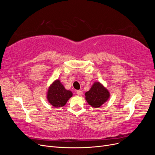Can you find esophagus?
Returning a JSON list of instances; mask_svg holds the SVG:
<instances>
[{
  "label": "esophagus",
  "instance_id": "esophagus-1",
  "mask_svg": "<svg viewBox=\"0 0 155 155\" xmlns=\"http://www.w3.org/2000/svg\"><path fill=\"white\" fill-rule=\"evenodd\" d=\"M76 93H77V94L78 95V96H81L82 94H83V92L81 91H78L77 92H76Z\"/></svg>",
  "mask_w": 155,
  "mask_h": 155
}]
</instances>
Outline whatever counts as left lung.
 Instances as JSON below:
<instances>
[{
	"label": "left lung",
	"instance_id": "8db88e82",
	"mask_svg": "<svg viewBox=\"0 0 155 155\" xmlns=\"http://www.w3.org/2000/svg\"><path fill=\"white\" fill-rule=\"evenodd\" d=\"M88 104L94 108H99L110 97L109 91L100 82H95L85 94Z\"/></svg>",
	"mask_w": 155,
	"mask_h": 155
}]
</instances>
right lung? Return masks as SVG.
I'll return each mask as SVG.
<instances>
[{
  "label": "right lung",
  "instance_id": "1",
  "mask_svg": "<svg viewBox=\"0 0 155 155\" xmlns=\"http://www.w3.org/2000/svg\"><path fill=\"white\" fill-rule=\"evenodd\" d=\"M72 95V92L67 90L59 79H58L48 87L46 99L53 107L59 108L64 106Z\"/></svg>",
  "mask_w": 155,
  "mask_h": 155
}]
</instances>
